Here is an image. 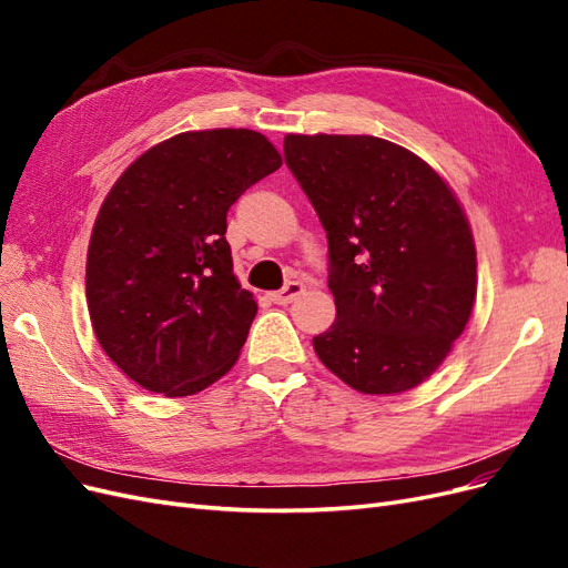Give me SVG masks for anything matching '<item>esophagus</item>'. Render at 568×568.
Returning <instances> with one entry per match:
<instances>
[{
	"label": "esophagus",
	"instance_id": "1",
	"mask_svg": "<svg viewBox=\"0 0 568 568\" xmlns=\"http://www.w3.org/2000/svg\"><path fill=\"white\" fill-rule=\"evenodd\" d=\"M303 291H305V284H303V282H288V284L282 286L280 291H272L270 298H272V303L286 305V303H291V301H296V298L303 294Z\"/></svg>",
	"mask_w": 568,
	"mask_h": 568
}]
</instances>
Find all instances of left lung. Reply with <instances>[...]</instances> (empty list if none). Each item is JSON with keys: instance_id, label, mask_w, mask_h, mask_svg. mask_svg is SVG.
<instances>
[{"instance_id": "8db88e82", "label": "left lung", "mask_w": 568, "mask_h": 568, "mask_svg": "<svg viewBox=\"0 0 568 568\" xmlns=\"http://www.w3.org/2000/svg\"><path fill=\"white\" fill-rule=\"evenodd\" d=\"M284 161L329 242L336 320L317 357L359 393L415 388L448 357L476 301V248L448 182L369 134H286Z\"/></svg>"}]
</instances>
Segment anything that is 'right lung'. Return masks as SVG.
I'll return each instance as SVG.
<instances>
[{
  "mask_svg": "<svg viewBox=\"0 0 568 568\" xmlns=\"http://www.w3.org/2000/svg\"><path fill=\"white\" fill-rule=\"evenodd\" d=\"M280 165L261 132H182L111 186L84 288L101 348L132 382L178 398L234 367L257 303L232 272L227 211Z\"/></svg>",
  "mask_w": 568,
  "mask_h": 568,
  "instance_id": "right-lung-1",
  "label": "right lung"
}]
</instances>
